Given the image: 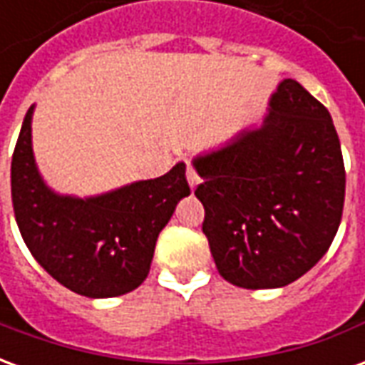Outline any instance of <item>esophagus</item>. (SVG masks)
<instances>
[{
  "mask_svg": "<svg viewBox=\"0 0 365 365\" xmlns=\"http://www.w3.org/2000/svg\"><path fill=\"white\" fill-rule=\"evenodd\" d=\"M187 183H190L191 190H195V187H197V183H199L197 172H195V170L190 166V162H187Z\"/></svg>",
  "mask_w": 365,
  "mask_h": 365,
  "instance_id": "1",
  "label": "esophagus"
}]
</instances>
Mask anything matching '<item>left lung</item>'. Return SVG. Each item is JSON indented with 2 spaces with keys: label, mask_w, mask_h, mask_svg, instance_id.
<instances>
[{
  "label": "left lung",
  "mask_w": 365,
  "mask_h": 365,
  "mask_svg": "<svg viewBox=\"0 0 365 365\" xmlns=\"http://www.w3.org/2000/svg\"><path fill=\"white\" fill-rule=\"evenodd\" d=\"M203 232L219 274L274 289L307 274L336 237L346 172L329 109L295 80L269 97L262 127L193 160Z\"/></svg>",
  "instance_id": "8db88e82"
}]
</instances>
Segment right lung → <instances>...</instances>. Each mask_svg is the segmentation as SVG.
<instances>
[{
    "label": "right lung",
    "mask_w": 365,
    "mask_h": 365,
    "mask_svg": "<svg viewBox=\"0 0 365 365\" xmlns=\"http://www.w3.org/2000/svg\"><path fill=\"white\" fill-rule=\"evenodd\" d=\"M25 115L11 160L15 221L35 260L78 295L105 299L136 289L150 272L160 230L190 195L185 164L96 197L52 191L38 174Z\"/></svg>",
    "instance_id": "right-lung-1"
}]
</instances>
